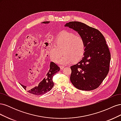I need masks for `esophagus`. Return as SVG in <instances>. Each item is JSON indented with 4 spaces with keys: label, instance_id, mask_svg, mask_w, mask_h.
Wrapping results in <instances>:
<instances>
[{
    "label": "esophagus",
    "instance_id": "obj_1",
    "mask_svg": "<svg viewBox=\"0 0 121 121\" xmlns=\"http://www.w3.org/2000/svg\"><path fill=\"white\" fill-rule=\"evenodd\" d=\"M60 69H63L65 67H64V66H62V65H60Z\"/></svg>",
    "mask_w": 121,
    "mask_h": 121
}]
</instances>
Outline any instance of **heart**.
<instances>
[{"label": "heart", "instance_id": "b5f03b06", "mask_svg": "<svg viewBox=\"0 0 121 121\" xmlns=\"http://www.w3.org/2000/svg\"><path fill=\"white\" fill-rule=\"evenodd\" d=\"M85 49V42L81 36L75 35L72 32L63 31L60 32L55 40V45L50 46L47 53L52 61L58 60L61 65L76 63L83 57Z\"/></svg>", "mask_w": 121, "mask_h": 121}]
</instances>
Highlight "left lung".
<instances>
[{"label":"left lung","instance_id":"left-lung-1","mask_svg":"<svg viewBox=\"0 0 121 121\" xmlns=\"http://www.w3.org/2000/svg\"><path fill=\"white\" fill-rule=\"evenodd\" d=\"M65 26L77 32L85 44L82 60L71 67V81L80 90L95 89L107 77L109 69L111 53L104 36L97 29L79 22H69Z\"/></svg>","mask_w":121,"mask_h":121}]
</instances>
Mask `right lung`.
<instances>
[{
  "mask_svg": "<svg viewBox=\"0 0 121 121\" xmlns=\"http://www.w3.org/2000/svg\"><path fill=\"white\" fill-rule=\"evenodd\" d=\"M50 22H43L42 23L48 24ZM15 69L18 75H22L24 73V65L19 61H16L15 64ZM60 68L53 62H51L49 71L46 74L45 77L37 85L32 87H27L25 85L20 83L24 88L27 90L30 93L40 95L48 92L52 89L54 85L52 78L53 76L60 71Z\"/></svg>",
  "mask_w": 121,
  "mask_h": 121,
  "instance_id": "obj_1",
  "label": "right lung"
}]
</instances>
